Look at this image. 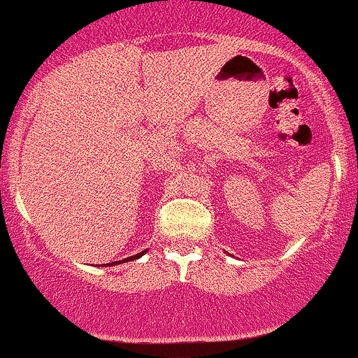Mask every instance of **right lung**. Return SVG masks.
Returning <instances> with one entry per match:
<instances>
[{
  "mask_svg": "<svg viewBox=\"0 0 358 358\" xmlns=\"http://www.w3.org/2000/svg\"><path fill=\"white\" fill-rule=\"evenodd\" d=\"M147 252V249L145 251H142V252H138V255H135V256H129V258H124V259H121V262H114V263H109V265H117V263H126V262H131V259H138L140 256H143Z\"/></svg>",
  "mask_w": 358,
  "mask_h": 358,
  "instance_id": "add662e5",
  "label": "right lung"
}]
</instances>
